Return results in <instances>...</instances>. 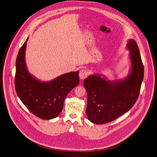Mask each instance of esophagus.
<instances>
[{"instance_id": "34e87169", "label": "esophagus", "mask_w": 157, "mask_h": 157, "mask_svg": "<svg viewBox=\"0 0 157 157\" xmlns=\"http://www.w3.org/2000/svg\"><path fill=\"white\" fill-rule=\"evenodd\" d=\"M79 78L81 80H84L87 76H88V72L86 70L82 69L79 72Z\"/></svg>"}]
</instances>
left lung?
I'll list each match as a JSON object with an SVG mask.
<instances>
[{
    "mask_svg": "<svg viewBox=\"0 0 157 157\" xmlns=\"http://www.w3.org/2000/svg\"><path fill=\"white\" fill-rule=\"evenodd\" d=\"M126 48L130 52V69L124 79L109 80L98 73L88 76L84 81L87 93L86 117L89 121L103 124L114 121L134 106L139 95L144 67L136 42L129 39Z\"/></svg>",
    "mask_w": 157,
    "mask_h": 157,
    "instance_id": "obj_1",
    "label": "left lung"
}]
</instances>
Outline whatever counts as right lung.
<instances>
[{
    "instance_id": "1",
    "label": "right lung",
    "mask_w": 157,
    "mask_h": 157,
    "mask_svg": "<svg viewBox=\"0 0 157 157\" xmlns=\"http://www.w3.org/2000/svg\"><path fill=\"white\" fill-rule=\"evenodd\" d=\"M28 39L17 57L15 90L24 106L33 114L43 120H51L59 115L66 97L79 84V71L63 74L49 81L39 80L27 68L25 54Z\"/></svg>"
}]
</instances>
